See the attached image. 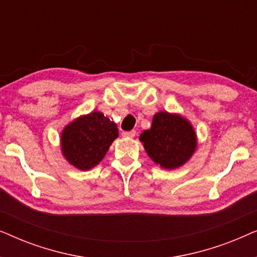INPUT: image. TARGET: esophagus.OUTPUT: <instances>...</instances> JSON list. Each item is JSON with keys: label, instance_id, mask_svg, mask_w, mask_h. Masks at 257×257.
Instances as JSON below:
<instances>
[{"label": "esophagus", "instance_id": "34e87169", "mask_svg": "<svg viewBox=\"0 0 257 257\" xmlns=\"http://www.w3.org/2000/svg\"><path fill=\"white\" fill-rule=\"evenodd\" d=\"M121 136L125 137V138H133L136 136V131L135 130H132V131H125L121 133Z\"/></svg>", "mask_w": 257, "mask_h": 257}]
</instances>
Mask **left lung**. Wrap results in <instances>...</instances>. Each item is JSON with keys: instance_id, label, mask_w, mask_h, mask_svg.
Instances as JSON below:
<instances>
[{"instance_id": "1", "label": "left lung", "mask_w": 257, "mask_h": 257, "mask_svg": "<svg viewBox=\"0 0 257 257\" xmlns=\"http://www.w3.org/2000/svg\"><path fill=\"white\" fill-rule=\"evenodd\" d=\"M139 139L151 159L167 170L182 166L196 147V136L189 121L163 111L154 114L152 127L144 131Z\"/></svg>"}]
</instances>
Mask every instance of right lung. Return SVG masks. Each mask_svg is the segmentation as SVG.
<instances>
[{"mask_svg":"<svg viewBox=\"0 0 257 257\" xmlns=\"http://www.w3.org/2000/svg\"><path fill=\"white\" fill-rule=\"evenodd\" d=\"M117 137L115 122L94 111L77 118L63 130V154L78 170L87 171L100 163Z\"/></svg>","mask_w":257,"mask_h":257,"instance_id":"obj_1","label":"right lung"}]
</instances>
